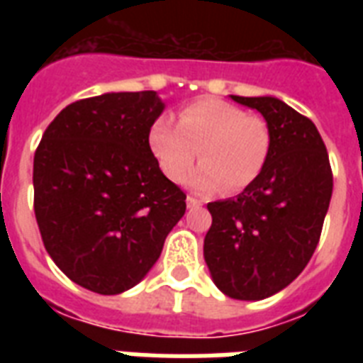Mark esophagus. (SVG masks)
<instances>
[{"mask_svg":"<svg viewBox=\"0 0 363 363\" xmlns=\"http://www.w3.org/2000/svg\"><path fill=\"white\" fill-rule=\"evenodd\" d=\"M186 205H188V209H198L199 205H201V201H198L196 198H190V196H188Z\"/></svg>","mask_w":363,"mask_h":363,"instance_id":"34e87169","label":"esophagus"}]
</instances>
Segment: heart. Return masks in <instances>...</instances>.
Masks as SVG:
<instances>
[{
	"label": "heart",
	"mask_w": 363,
	"mask_h": 363,
	"mask_svg": "<svg viewBox=\"0 0 363 363\" xmlns=\"http://www.w3.org/2000/svg\"><path fill=\"white\" fill-rule=\"evenodd\" d=\"M148 147L171 181H181L199 154L203 162L186 177L188 186L201 194L224 186L233 194L252 184L264 171L271 131L262 116L207 98L182 107L179 124L169 115L154 118L148 128Z\"/></svg>",
	"instance_id": "b5f03b06"
}]
</instances>
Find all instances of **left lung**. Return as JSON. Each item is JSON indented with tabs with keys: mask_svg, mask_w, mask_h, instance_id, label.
<instances>
[{
	"mask_svg": "<svg viewBox=\"0 0 363 363\" xmlns=\"http://www.w3.org/2000/svg\"><path fill=\"white\" fill-rule=\"evenodd\" d=\"M232 99L264 116L271 150L264 171L238 198L207 205L213 224L203 256L220 292L258 301L281 292L309 264L333 177L326 145L307 116L271 96Z\"/></svg>",
	"mask_w": 363,
	"mask_h": 363,
	"instance_id": "8db88e82",
	"label": "left lung"
}]
</instances>
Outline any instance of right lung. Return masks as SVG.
<instances>
[{
  "label": "right lung",
  "mask_w": 363,
  "mask_h": 363,
  "mask_svg": "<svg viewBox=\"0 0 363 363\" xmlns=\"http://www.w3.org/2000/svg\"><path fill=\"white\" fill-rule=\"evenodd\" d=\"M152 90L81 99L50 122L33 158V209L54 264L104 296L130 290L162 254L186 194L162 173L148 128Z\"/></svg>",
  "instance_id": "1"
}]
</instances>
